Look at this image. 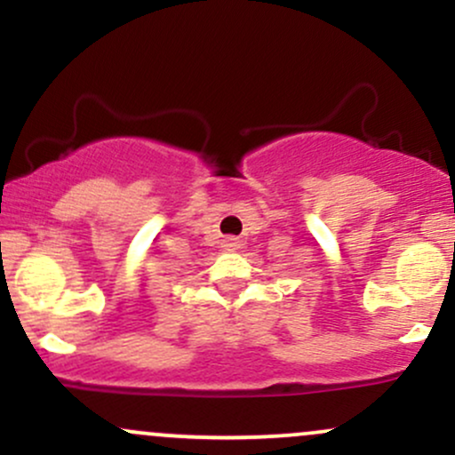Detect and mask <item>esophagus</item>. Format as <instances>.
<instances>
[{
	"instance_id": "esophagus-1",
	"label": "esophagus",
	"mask_w": 455,
	"mask_h": 455,
	"mask_svg": "<svg viewBox=\"0 0 455 455\" xmlns=\"http://www.w3.org/2000/svg\"><path fill=\"white\" fill-rule=\"evenodd\" d=\"M239 237H235V235H227V237L222 239V250H227V252H235V250H239Z\"/></svg>"
}]
</instances>
